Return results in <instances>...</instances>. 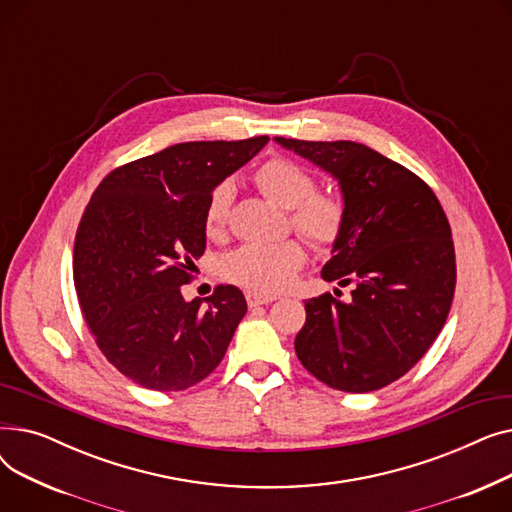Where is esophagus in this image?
<instances>
[{
    "instance_id": "esophagus-1",
    "label": "esophagus",
    "mask_w": 512,
    "mask_h": 512,
    "mask_svg": "<svg viewBox=\"0 0 512 512\" xmlns=\"http://www.w3.org/2000/svg\"><path fill=\"white\" fill-rule=\"evenodd\" d=\"M274 297H265V294H257V292H247V303L249 307H259V305H270L274 303Z\"/></svg>"
}]
</instances>
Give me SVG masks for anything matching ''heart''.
Returning <instances> with one entry per match:
<instances>
[{"mask_svg": "<svg viewBox=\"0 0 512 512\" xmlns=\"http://www.w3.org/2000/svg\"><path fill=\"white\" fill-rule=\"evenodd\" d=\"M259 191L290 211V226L301 232L311 245L326 249L340 238L346 222L344 203L330 193H319L313 174L297 161L282 155L265 159L253 172ZM234 188L222 182L211 191L203 226L209 238H220L226 230ZM305 261L301 240L286 238L272 245H242L232 251L224 263V276L251 292L276 294L297 276Z\"/></svg>", "mask_w": 512, "mask_h": 512, "instance_id": "obj_1", "label": "heart"}]
</instances>
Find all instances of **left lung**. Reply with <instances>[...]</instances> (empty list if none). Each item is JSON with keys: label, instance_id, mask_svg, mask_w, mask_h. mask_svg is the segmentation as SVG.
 <instances>
[{"label": "left lung", "instance_id": "obj_1", "mask_svg": "<svg viewBox=\"0 0 512 512\" xmlns=\"http://www.w3.org/2000/svg\"><path fill=\"white\" fill-rule=\"evenodd\" d=\"M276 141L338 178L346 222L321 278L355 284L351 303L332 294L305 303L294 351L334 390H380L413 369L446 324L456 286L446 213L425 180L367 145Z\"/></svg>", "mask_w": 512, "mask_h": 512}]
</instances>
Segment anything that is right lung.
Instances as JSON below:
<instances>
[{
	"label": "right lung",
	"instance_id": "add662e5",
	"mask_svg": "<svg viewBox=\"0 0 512 512\" xmlns=\"http://www.w3.org/2000/svg\"><path fill=\"white\" fill-rule=\"evenodd\" d=\"M267 141L178 143L128 161L95 188L74 238V288L99 351L134 384L180 392L224 359L245 294L220 284L203 307L180 288L205 253L211 191Z\"/></svg>",
	"mask_w": 512,
	"mask_h": 512
}]
</instances>
